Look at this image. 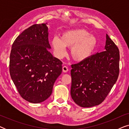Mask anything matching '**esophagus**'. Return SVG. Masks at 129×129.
<instances>
[{"mask_svg": "<svg viewBox=\"0 0 129 129\" xmlns=\"http://www.w3.org/2000/svg\"><path fill=\"white\" fill-rule=\"evenodd\" d=\"M62 69H63V72H64V73H66V72H68V68L66 66H63Z\"/></svg>", "mask_w": 129, "mask_h": 129, "instance_id": "1", "label": "esophagus"}]
</instances>
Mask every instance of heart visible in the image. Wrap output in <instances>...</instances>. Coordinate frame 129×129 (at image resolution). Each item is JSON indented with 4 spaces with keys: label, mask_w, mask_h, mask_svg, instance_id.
<instances>
[{
    "label": "heart",
    "mask_w": 129,
    "mask_h": 129,
    "mask_svg": "<svg viewBox=\"0 0 129 129\" xmlns=\"http://www.w3.org/2000/svg\"><path fill=\"white\" fill-rule=\"evenodd\" d=\"M51 46L54 54L59 58L65 55L66 47H71L70 53L72 59L83 61L90 57L94 52L98 40L85 29H72L63 32L60 38L54 36L51 40Z\"/></svg>",
    "instance_id": "b5f03b06"
}]
</instances>
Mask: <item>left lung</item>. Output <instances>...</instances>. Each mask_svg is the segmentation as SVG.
Segmentation results:
<instances>
[{"label":"left lung","mask_w":129,"mask_h":129,"mask_svg":"<svg viewBox=\"0 0 129 129\" xmlns=\"http://www.w3.org/2000/svg\"><path fill=\"white\" fill-rule=\"evenodd\" d=\"M119 50L106 34L105 51L72 64L70 94L82 107L102 103L116 83L119 73Z\"/></svg>","instance_id":"8db88e82"}]
</instances>
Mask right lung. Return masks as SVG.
Wrapping results in <instances>:
<instances>
[{
  "label": "right lung",
  "instance_id": "right-lung-1",
  "mask_svg": "<svg viewBox=\"0 0 129 129\" xmlns=\"http://www.w3.org/2000/svg\"><path fill=\"white\" fill-rule=\"evenodd\" d=\"M46 23L33 24L16 39L10 55V75L22 98L32 103L48 99L62 72V62L49 52Z\"/></svg>",
  "mask_w": 129,
  "mask_h": 129
}]
</instances>
